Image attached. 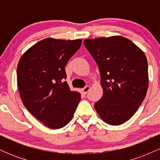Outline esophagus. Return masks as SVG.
I'll use <instances>...</instances> for the list:
<instances>
[{
	"mask_svg": "<svg viewBox=\"0 0 160 160\" xmlns=\"http://www.w3.org/2000/svg\"><path fill=\"white\" fill-rule=\"evenodd\" d=\"M89 89H90V86H86L84 88H82V89H81V92L83 93V94H86V93L89 91Z\"/></svg>",
	"mask_w": 160,
	"mask_h": 160,
	"instance_id": "obj_1",
	"label": "esophagus"
}]
</instances>
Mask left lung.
<instances>
[{
	"instance_id": "1",
	"label": "left lung",
	"mask_w": 160,
	"mask_h": 160,
	"mask_svg": "<svg viewBox=\"0 0 160 160\" xmlns=\"http://www.w3.org/2000/svg\"><path fill=\"white\" fill-rule=\"evenodd\" d=\"M98 65L103 95L94 107L102 120L119 126L138 109L148 89V65L144 52L121 36L84 40Z\"/></svg>"
}]
</instances>
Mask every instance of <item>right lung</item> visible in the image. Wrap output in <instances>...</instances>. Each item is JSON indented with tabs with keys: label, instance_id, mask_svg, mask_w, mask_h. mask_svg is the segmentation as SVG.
Wrapping results in <instances>:
<instances>
[{
	"label": "right lung",
	"instance_id": "add662e5",
	"mask_svg": "<svg viewBox=\"0 0 160 160\" xmlns=\"http://www.w3.org/2000/svg\"><path fill=\"white\" fill-rule=\"evenodd\" d=\"M82 40L46 38L30 47L20 58L17 86L27 110L47 127H64L72 119L80 93L71 91L65 70Z\"/></svg>",
	"mask_w": 160,
	"mask_h": 160
}]
</instances>
